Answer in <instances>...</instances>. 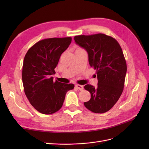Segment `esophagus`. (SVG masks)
Masks as SVG:
<instances>
[{"label": "esophagus", "mask_w": 149, "mask_h": 149, "mask_svg": "<svg viewBox=\"0 0 149 149\" xmlns=\"http://www.w3.org/2000/svg\"><path fill=\"white\" fill-rule=\"evenodd\" d=\"M75 86H76V88L78 89L79 90H80V91H82V90H83V88H84L83 86H82V85H80V84H76Z\"/></svg>", "instance_id": "34e87169"}]
</instances>
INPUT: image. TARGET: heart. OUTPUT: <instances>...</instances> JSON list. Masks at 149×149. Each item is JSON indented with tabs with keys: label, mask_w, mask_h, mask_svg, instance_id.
I'll use <instances>...</instances> for the list:
<instances>
[{
	"label": "heart",
	"mask_w": 149,
	"mask_h": 149,
	"mask_svg": "<svg viewBox=\"0 0 149 149\" xmlns=\"http://www.w3.org/2000/svg\"><path fill=\"white\" fill-rule=\"evenodd\" d=\"M81 49V48H78L77 49Z\"/></svg>",
	"instance_id": "obj_1"
}]
</instances>
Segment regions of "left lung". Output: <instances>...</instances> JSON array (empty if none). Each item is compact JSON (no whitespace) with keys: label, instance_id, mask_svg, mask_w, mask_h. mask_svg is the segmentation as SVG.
<instances>
[{"label":"left lung","instance_id":"obj_1","mask_svg":"<svg viewBox=\"0 0 149 149\" xmlns=\"http://www.w3.org/2000/svg\"><path fill=\"white\" fill-rule=\"evenodd\" d=\"M74 40L88 52L89 65L96 70L98 80L97 88L84 86L91 99L84 105L94 113H104L114 106L123 91L127 65L123 50L116 39L103 33L78 35Z\"/></svg>","mask_w":149,"mask_h":149}]
</instances>
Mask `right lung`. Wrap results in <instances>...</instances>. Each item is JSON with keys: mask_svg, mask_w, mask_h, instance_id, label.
Here are the masks:
<instances>
[{"mask_svg": "<svg viewBox=\"0 0 149 149\" xmlns=\"http://www.w3.org/2000/svg\"><path fill=\"white\" fill-rule=\"evenodd\" d=\"M71 37L47 38L36 43L26 53L22 68V82L29 102L44 114L59 111L68 91L73 84L53 81L52 75L61 54L68 48Z\"/></svg>", "mask_w": 149, "mask_h": 149, "instance_id": "add662e5", "label": "right lung"}]
</instances>
